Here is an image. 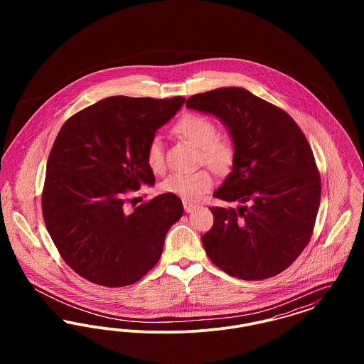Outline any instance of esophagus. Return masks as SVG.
Returning <instances> with one entry per match:
<instances>
[{
	"instance_id": "obj_1",
	"label": "esophagus",
	"mask_w": 364,
	"mask_h": 364,
	"mask_svg": "<svg viewBox=\"0 0 364 364\" xmlns=\"http://www.w3.org/2000/svg\"><path fill=\"white\" fill-rule=\"evenodd\" d=\"M198 208L199 206L196 203H191V202L184 200V210H186V213H192V211H195Z\"/></svg>"
}]
</instances>
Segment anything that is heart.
<instances>
[{"instance_id": "1", "label": "heart", "mask_w": 364, "mask_h": 364, "mask_svg": "<svg viewBox=\"0 0 364 364\" xmlns=\"http://www.w3.org/2000/svg\"><path fill=\"white\" fill-rule=\"evenodd\" d=\"M173 132L199 149L200 159L215 173H226L232 168L235 159L233 144L228 138L217 136L215 124L206 116L186 114L174 124ZM146 159L151 171L161 172L164 169V143L159 136L150 140L146 150ZM213 183V177L208 171L173 173L165 178L161 184V190L186 200H199L211 190Z\"/></svg>"}]
</instances>
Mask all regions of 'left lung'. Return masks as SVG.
Wrapping results in <instances>:
<instances>
[{
	"mask_svg": "<svg viewBox=\"0 0 364 364\" xmlns=\"http://www.w3.org/2000/svg\"><path fill=\"white\" fill-rule=\"evenodd\" d=\"M186 106L215 116L235 149L214 198L237 206L210 208L214 224L202 236L208 258L232 277L276 276L310 242L319 208L321 177L307 139L289 114L242 87L192 95Z\"/></svg>",
	"mask_w": 364,
	"mask_h": 364,
	"instance_id": "8db88e82",
	"label": "left lung"
}]
</instances>
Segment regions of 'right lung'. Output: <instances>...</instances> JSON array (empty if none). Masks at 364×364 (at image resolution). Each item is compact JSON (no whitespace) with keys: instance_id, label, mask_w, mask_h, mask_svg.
Returning <instances> with one entry per match:
<instances>
[{"instance_id":"obj_1","label":"right lung","mask_w":364,"mask_h":364,"mask_svg":"<svg viewBox=\"0 0 364 364\" xmlns=\"http://www.w3.org/2000/svg\"><path fill=\"white\" fill-rule=\"evenodd\" d=\"M186 102L109 97L72 116L60 129L46 166L45 224L72 270L104 287H125L161 258L183 202L162 193L132 213L127 191L154 186L146 150Z\"/></svg>"}]
</instances>
